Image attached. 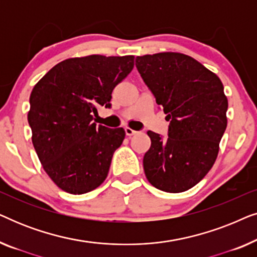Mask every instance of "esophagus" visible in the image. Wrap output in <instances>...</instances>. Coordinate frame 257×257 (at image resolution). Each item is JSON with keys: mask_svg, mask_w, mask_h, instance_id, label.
<instances>
[{"mask_svg": "<svg viewBox=\"0 0 257 257\" xmlns=\"http://www.w3.org/2000/svg\"><path fill=\"white\" fill-rule=\"evenodd\" d=\"M125 133H126V136H133V135H136L137 131H135V130H132V128H130V127H126L125 128Z\"/></svg>", "mask_w": 257, "mask_h": 257, "instance_id": "esophagus-1", "label": "esophagus"}]
</instances>
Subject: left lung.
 Wrapping results in <instances>:
<instances>
[{
	"label": "left lung",
	"mask_w": 257,
	"mask_h": 257,
	"mask_svg": "<svg viewBox=\"0 0 257 257\" xmlns=\"http://www.w3.org/2000/svg\"><path fill=\"white\" fill-rule=\"evenodd\" d=\"M136 66L170 121L168 137L147 132L144 156L150 184L160 191L192 188L215 163L227 127L228 100L215 73L179 52L138 56Z\"/></svg>",
	"instance_id": "1"
}]
</instances>
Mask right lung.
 Here are the masks:
<instances>
[{"label":"right lung","instance_id":"right-lung-1","mask_svg":"<svg viewBox=\"0 0 257 257\" xmlns=\"http://www.w3.org/2000/svg\"><path fill=\"white\" fill-rule=\"evenodd\" d=\"M135 66V56L91 55L65 59L30 94L28 121L44 171L59 188L84 194L103 184L124 128L97 126V106L110 107L112 91Z\"/></svg>","mask_w":257,"mask_h":257}]
</instances>
